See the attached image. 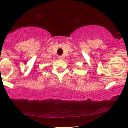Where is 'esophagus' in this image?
<instances>
[{
  "label": "esophagus",
  "mask_w": 128,
  "mask_h": 128,
  "mask_svg": "<svg viewBox=\"0 0 128 128\" xmlns=\"http://www.w3.org/2000/svg\"><path fill=\"white\" fill-rule=\"evenodd\" d=\"M58 58L61 59V60H62V59L64 58V57L62 56H58Z\"/></svg>",
  "instance_id": "34e87169"
}]
</instances>
